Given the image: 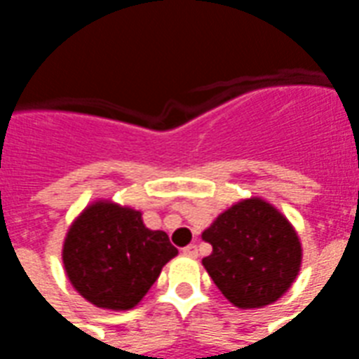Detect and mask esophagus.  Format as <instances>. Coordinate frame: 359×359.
<instances>
[{"label":"esophagus","instance_id":"34e87169","mask_svg":"<svg viewBox=\"0 0 359 359\" xmlns=\"http://www.w3.org/2000/svg\"><path fill=\"white\" fill-rule=\"evenodd\" d=\"M182 256L198 257V248H196V244H188L187 248H182Z\"/></svg>","mask_w":359,"mask_h":359}]
</instances>
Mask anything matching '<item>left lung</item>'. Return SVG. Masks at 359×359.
<instances>
[{"label":"left lung","mask_w":359,"mask_h":359,"mask_svg":"<svg viewBox=\"0 0 359 359\" xmlns=\"http://www.w3.org/2000/svg\"><path fill=\"white\" fill-rule=\"evenodd\" d=\"M213 252L202 264L236 308H264L292 286L302 244L288 219L262 198L234 203L202 233Z\"/></svg>","instance_id":"8db88e82"}]
</instances>
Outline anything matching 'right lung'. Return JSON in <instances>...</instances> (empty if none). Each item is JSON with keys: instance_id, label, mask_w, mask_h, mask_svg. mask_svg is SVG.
<instances>
[{"instance_id": "add662e5", "label": "right lung", "mask_w": 359, "mask_h": 359, "mask_svg": "<svg viewBox=\"0 0 359 359\" xmlns=\"http://www.w3.org/2000/svg\"><path fill=\"white\" fill-rule=\"evenodd\" d=\"M179 254L163 231H149L140 211L109 200L90 203L63 244V265L74 290L103 309L134 308Z\"/></svg>"}]
</instances>
